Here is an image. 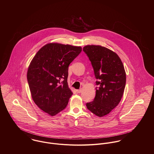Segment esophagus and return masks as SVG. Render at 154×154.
<instances>
[{
	"instance_id": "34e87169",
	"label": "esophagus",
	"mask_w": 154,
	"mask_h": 154,
	"mask_svg": "<svg viewBox=\"0 0 154 154\" xmlns=\"http://www.w3.org/2000/svg\"><path fill=\"white\" fill-rule=\"evenodd\" d=\"M77 92V93H81L82 92V89H77L76 91Z\"/></svg>"
}]
</instances>
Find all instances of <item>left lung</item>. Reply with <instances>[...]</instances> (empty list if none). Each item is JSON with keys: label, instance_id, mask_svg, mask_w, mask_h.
I'll list each match as a JSON object with an SVG mask.
<instances>
[{"label": "left lung", "instance_id": "left-lung-1", "mask_svg": "<svg viewBox=\"0 0 154 154\" xmlns=\"http://www.w3.org/2000/svg\"><path fill=\"white\" fill-rule=\"evenodd\" d=\"M83 51L91 63L97 79L95 98L86 106L101 117L109 114L119 104L126 85V72L120 57L109 49L88 45Z\"/></svg>", "mask_w": 154, "mask_h": 154}]
</instances>
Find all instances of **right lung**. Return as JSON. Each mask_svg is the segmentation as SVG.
<instances>
[{
    "label": "right lung",
    "mask_w": 154,
    "mask_h": 154,
    "mask_svg": "<svg viewBox=\"0 0 154 154\" xmlns=\"http://www.w3.org/2000/svg\"><path fill=\"white\" fill-rule=\"evenodd\" d=\"M81 51V47L68 44H46L29 66L27 80L32 98L51 116L66 108L72 95L67 82L68 68Z\"/></svg>",
    "instance_id": "1"
}]
</instances>
